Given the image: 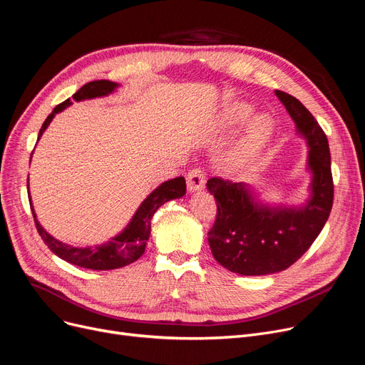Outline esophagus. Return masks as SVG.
<instances>
[{
    "label": "esophagus",
    "instance_id": "1",
    "mask_svg": "<svg viewBox=\"0 0 365 365\" xmlns=\"http://www.w3.org/2000/svg\"><path fill=\"white\" fill-rule=\"evenodd\" d=\"M204 183H205V174L202 168L195 167L187 173L186 185L189 191H200V189L204 186Z\"/></svg>",
    "mask_w": 365,
    "mask_h": 365
}]
</instances>
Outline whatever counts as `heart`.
<instances>
[{
    "instance_id": "heart-1",
    "label": "heart",
    "mask_w": 365,
    "mask_h": 365,
    "mask_svg": "<svg viewBox=\"0 0 365 365\" xmlns=\"http://www.w3.org/2000/svg\"><path fill=\"white\" fill-rule=\"evenodd\" d=\"M252 113H253V108L249 104H237L230 110L228 122L242 123L247 120L252 116ZM272 133H273V120L270 118L258 116L253 119L242 143V148H240L242 153L252 155L258 152L265 145V141L270 138Z\"/></svg>"
}]
</instances>
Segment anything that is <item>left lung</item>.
<instances>
[{
  "label": "left lung",
  "instance_id": "8db88e82",
  "mask_svg": "<svg viewBox=\"0 0 365 365\" xmlns=\"http://www.w3.org/2000/svg\"><path fill=\"white\" fill-rule=\"evenodd\" d=\"M298 131L310 146L312 198L303 209H268L253 202L242 183L210 178L207 187L216 200V219L209 230L215 259L243 276L287 270L309 250L322 231L334 200L328 140L309 110L292 95L276 91Z\"/></svg>",
  "mask_w": 365,
  "mask_h": 365
}]
</instances>
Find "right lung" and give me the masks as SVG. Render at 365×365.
<instances>
[{"instance_id":"1","label":"right lung","mask_w":365,"mask_h":365,"mask_svg":"<svg viewBox=\"0 0 365 365\" xmlns=\"http://www.w3.org/2000/svg\"><path fill=\"white\" fill-rule=\"evenodd\" d=\"M116 86H118L116 83L108 82V81H93L78 89L73 95V100L82 101L86 98L103 97V95L112 92ZM70 104L71 101L66 100L64 103L58 104L53 108V112L46 118L44 123L41 125L38 138L41 137L43 131L47 128V125L51 123L53 116L59 113L61 110L68 107ZM185 192H186V183L183 178H176L168 182H164L160 187H156L143 202H141L128 227H126L118 237H115V239H112V242H107L106 245H100L95 247H73L58 242L51 234H47L41 228V225L38 224V220L36 217L33 205H31V212H33L34 224L41 237V240L55 253L56 257L70 264L83 267V268H91V270H113V268L128 265L143 255L146 243L150 235L152 216L164 202L174 198H179L185 195Z\"/></svg>"}]
</instances>
